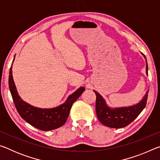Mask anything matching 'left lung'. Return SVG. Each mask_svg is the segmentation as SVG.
Masks as SVG:
<instances>
[{"label":"left lung","mask_w":160,"mask_h":160,"mask_svg":"<svg viewBox=\"0 0 160 160\" xmlns=\"http://www.w3.org/2000/svg\"><path fill=\"white\" fill-rule=\"evenodd\" d=\"M144 56L145 58V56ZM148 66L146 61V74L148 73ZM96 94V113L99 121L102 124L107 127L113 128H123L131 123L136 118L147 104V99L148 96V90L146 92V94L143 97L141 101L138 104L128 107L116 108L111 109L107 106L105 100L103 97L94 91Z\"/></svg>","instance_id":"1"}]
</instances>
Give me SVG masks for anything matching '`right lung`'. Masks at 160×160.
<instances>
[{"instance_id": "obj_1", "label": "right lung", "mask_w": 160, "mask_h": 160, "mask_svg": "<svg viewBox=\"0 0 160 160\" xmlns=\"http://www.w3.org/2000/svg\"><path fill=\"white\" fill-rule=\"evenodd\" d=\"M12 66L9 72V88L13 102L21 117L30 125L41 131H51L63 126L68 117L72 104L85 91V88L80 87L73 94H70L64 104L59 107L53 109H40L34 107L24 102L19 96L13 80Z\"/></svg>"}]
</instances>
